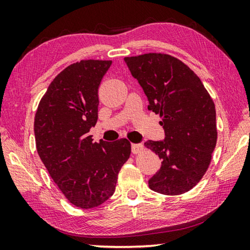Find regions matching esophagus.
Segmentation results:
<instances>
[{"mask_svg":"<svg viewBox=\"0 0 250 250\" xmlns=\"http://www.w3.org/2000/svg\"><path fill=\"white\" fill-rule=\"evenodd\" d=\"M143 150H145V146H143L142 143H132L131 145V151H132L133 154L141 153Z\"/></svg>","mask_w":250,"mask_h":250,"instance_id":"esophagus-1","label":"esophagus"}]
</instances>
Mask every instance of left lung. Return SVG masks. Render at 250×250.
Here are the masks:
<instances>
[{
    "label": "left lung",
    "mask_w": 250,
    "mask_h": 250,
    "mask_svg": "<svg viewBox=\"0 0 250 250\" xmlns=\"http://www.w3.org/2000/svg\"><path fill=\"white\" fill-rule=\"evenodd\" d=\"M125 62L166 133L162 141L145 143L162 160L149 188L164 195L188 192L205 174L216 146L214 101L197 75L171 55L149 53Z\"/></svg>",
    "instance_id": "left-lung-1"
}]
</instances>
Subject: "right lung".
I'll list each match as a JSON object with an SVG mask.
<instances>
[{"label": "right lung", "mask_w": 250, "mask_h": 250, "mask_svg": "<svg viewBox=\"0 0 250 250\" xmlns=\"http://www.w3.org/2000/svg\"><path fill=\"white\" fill-rule=\"evenodd\" d=\"M111 61H80L59 73L37 108L36 149L55 183L71 204L92 208L115 193L118 174L131 153L126 139L94 142L98 88Z\"/></svg>", "instance_id": "add662e5"}]
</instances>
